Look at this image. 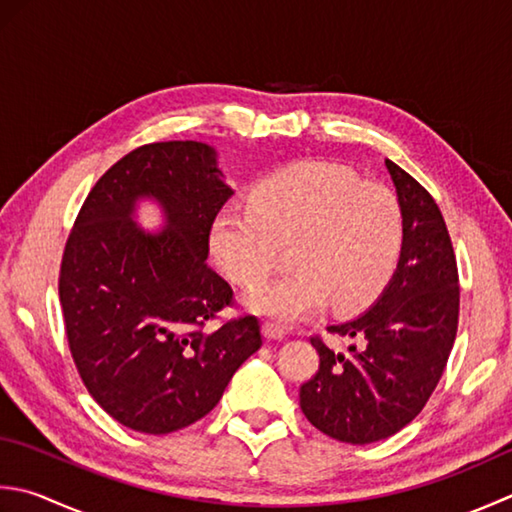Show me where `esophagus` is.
Listing matches in <instances>:
<instances>
[{"instance_id":"34e87169","label":"esophagus","mask_w":512,"mask_h":512,"mask_svg":"<svg viewBox=\"0 0 512 512\" xmlns=\"http://www.w3.org/2000/svg\"><path fill=\"white\" fill-rule=\"evenodd\" d=\"M262 330H264V337L268 339V342H282V339L286 337V330L273 322H266L262 326Z\"/></svg>"}]
</instances>
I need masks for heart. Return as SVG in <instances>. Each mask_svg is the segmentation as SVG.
I'll return each mask as SVG.
<instances>
[{"label":"heart","mask_w":512,"mask_h":512,"mask_svg":"<svg viewBox=\"0 0 512 512\" xmlns=\"http://www.w3.org/2000/svg\"><path fill=\"white\" fill-rule=\"evenodd\" d=\"M404 237L397 195L379 182H359L344 166L295 162L266 175L248 193V208H226L208 230L219 270L254 286L289 246L288 276L250 290V313L293 324L322 310L368 304L388 282Z\"/></svg>","instance_id":"obj_1"}]
</instances>
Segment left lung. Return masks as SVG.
I'll return each mask as SVG.
<instances>
[{
  "label": "left lung",
  "mask_w": 512,
  "mask_h": 512,
  "mask_svg": "<svg viewBox=\"0 0 512 512\" xmlns=\"http://www.w3.org/2000/svg\"><path fill=\"white\" fill-rule=\"evenodd\" d=\"M404 237L393 277L375 304L330 335L355 344L335 353L322 339L315 377L299 388L310 424L344 444H373L422 413L442 377L457 335L459 277L442 210L428 190L386 159Z\"/></svg>",
  "instance_id": "obj_1"
}]
</instances>
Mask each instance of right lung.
Listing matches in <instances>:
<instances>
[{"mask_svg":"<svg viewBox=\"0 0 512 512\" xmlns=\"http://www.w3.org/2000/svg\"><path fill=\"white\" fill-rule=\"evenodd\" d=\"M230 195L213 146H139L99 177L66 242L70 355L95 402L137 433L168 435L208 415L262 346L253 315L208 328L233 302L206 264L210 224ZM144 198L163 208L159 234L136 224Z\"/></svg>","mask_w":512,"mask_h":512,"instance_id":"add662e5","label":"right lung"}]
</instances>
